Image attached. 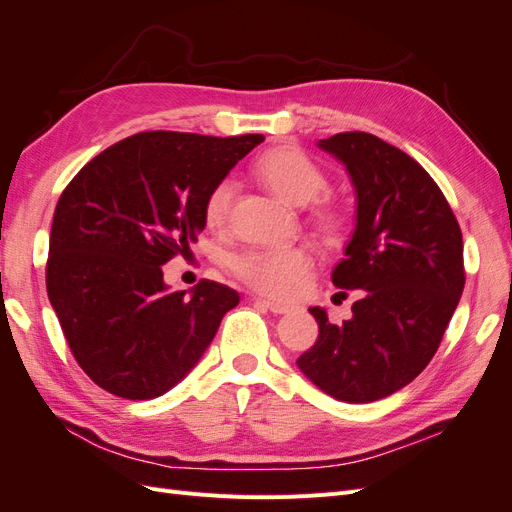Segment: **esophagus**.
Returning a JSON list of instances; mask_svg holds the SVG:
<instances>
[{
  "instance_id": "obj_1",
  "label": "esophagus",
  "mask_w": 512,
  "mask_h": 512,
  "mask_svg": "<svg viewBox=\"0 0 512 512\" xmlns=\"http://www.w3.org/2000/svg\"><path fill=\"white\" fill-rule=\"evenodd\" d=\"M260 305H265L269 312H273V314H290L294 307H290V305H282V303H275V301H269V299H256Z\"/></svg>"
}]
</instances>
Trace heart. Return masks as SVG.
<instances>
[{"label": "heart", "instance_id": "b5f03b06", "mask_svg": "<svg viewBox=\"0 0 512 512\" xmlns=\"http://www.w3.org/2000/svg\"><path fill=\"white\" fill-rule=\"evenodd\" d=\"M256 177L280 196L284 203L305 207L320 196L327 185L320 166L297 147L282 145L267 151L256 162ZM237 196V181L224 177L209 190L203 218L209 228H224L230 220L232 203ZM314 224L335 235L342 226V215L333 207H318ZM232 271L250 288L273 299H294L305 290L314 271V256L305 247H275V250H247L232 258Z\"/></svg>", "mask_w": 512, "mask_h": 512}]
</instances>
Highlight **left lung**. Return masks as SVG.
<instances>
[{
	"mask_svg": "<svg viewBox=\"0 0 512 512\" xmlns=\"http://www.w3.org/2000/svg\"><path fill=\"white\" fill-rule=\"evenodd\" d=\"M318 147L346 166L356 192L354 235L331 280L363 297L342 324L309 307L320 333L297 365L327 395L369 404L436 354L466 284L461 228L427 170L382 138L342 132Z\"/></svg>",
	"mask_w": 512,
	"mask_h": 512,
	"instance_id": "1",
	"label": "left lung"
}]
</instances>
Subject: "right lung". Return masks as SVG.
<instances>
[{
  "label": "right lung",
  "mask_w": 512,
  "mask_h": 512,
  "mask_svg": "<svg viewBox=\"0 0 512 512\" xmlns=\"http://www.w3.org/2000/svg\"><path fill=\"white\" fill-rule=\"evenodd\" d=\"M262 134L141 132L87 162L55 207L46 292L76 363L104 391L153 399L190 374L239 294L170 292L162 265L205 228L209 190Z\"/></svg>",
  "instance_id": "right-lung-1"
}]
</instances>
